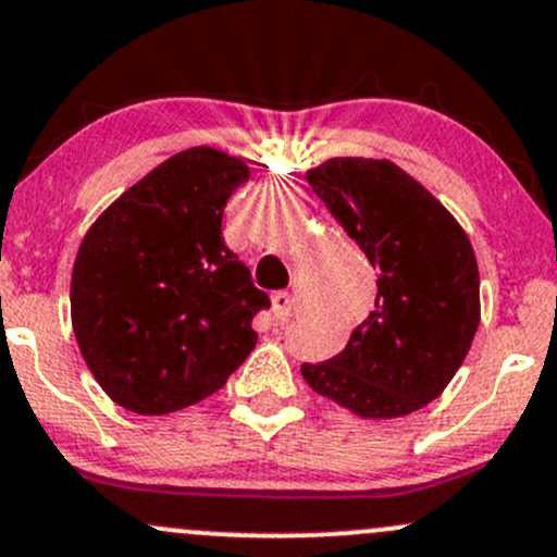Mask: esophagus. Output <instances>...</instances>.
Here are the masks:
<instances>
[{
    "mask_svg": "<svg viewBox=\"0 0 557 557\" xmlns=\"http://www.w3.org/2000/svg\"><path fill=\"white\" fill-rule=\"evenodd\" d=\"M272 309H274V318L277 320H288L296 309L294 296H290L288 290H277V294L272 296Z\"/></svg>",
    "mask_w": 557,
    "mask_h": 557,
    "instance_id": "obj_1",
    "label": "esophagus"
}]
</instances>
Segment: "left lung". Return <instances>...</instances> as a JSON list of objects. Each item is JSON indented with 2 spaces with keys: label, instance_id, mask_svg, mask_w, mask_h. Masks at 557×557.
Wrapping results in <instances>:
<instances>
[{
  "label": "left lung",
  "instance_id": "8db88e82",
  "mask_svg": "<svg viewBox=\"0 0 557 557\" xmlns=\"http://www.w3.org/2000/svg\"><path fill=\"white\" fill-rule=\"evenodd\" d=\"M307 181L379 272V290L342 352L304 362V382L360 419L408 417L446 389L475 338L480 274L470 237L389 160L333 157Z\"/></svg>",
  "mask_w": 557,
  "mask_h": 557
}]
</instances>
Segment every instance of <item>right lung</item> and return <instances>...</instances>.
Listing matches in <instances>:
<instances>
[{"label":"right lung","mask_w":557,"mask_h":557,"mask_svg":"<svg viewBox=\"0 0 557 557\" xmlns=\"http://www.w3.org/2000/svg\"><path fill=\"white\" fill-rule=\"evenodd\" d=\"M248 178V165L226 151H178L82 237L74 336L116 406L140 417L195 406L256 347L250 320L269 296L221 237L226 202Z\"/></svg>","instance_id":"right-lung-1"}]
</instances>
